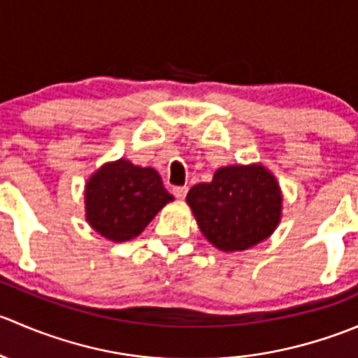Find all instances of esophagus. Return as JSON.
<instances>
[{"mask_svg":"<svg viewBox=\"0 0 358 358\" xmlns=\"http://www.w3.org/2000/svg\"><path fill=\"white\" fill-rule=\"evenodd\" d=\"M187 192H189V187H187V185H183V187H175V189H173V194H175L176 199H185Z\"/></svg>","mask_w":358,"mask_h":358,"instance_id":"34e87169","label":"esophagus"}]
</instances>
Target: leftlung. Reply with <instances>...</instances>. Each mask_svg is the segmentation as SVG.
<instances>
[{
    "label": "left lung",
    "instance_id": "left-lung-1",
    "mask_svg": "<svg viewBox=\"0 0 358 358\" xmlns=\"http://www.w3.org/2000/svg\"><path fill=\"white\" fill-rule=\"evenodd\" d=\"M201 232L222 251H244L265 241L280 220L275 178L263 166H227L187 194Z\"/></svg>",
    "mask_w": 358,
    "mask_h": 358
}]
</instances>
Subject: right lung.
<instances>
[{"label": "right lung", "mask_w": 358, "mask_h": 358, "mask_svg": "<svg viewBox=\"0 0 358 358\" xmlns=\"http://www.w3.org/2000/svg\"><path fill=\"white\" fill-rule=\"evenodd\" d=\"M173 201L159 173L126 159L106 164L86 185V218L107 239L121 243L140 236L162 206Z\"/></svg>", "instance_id": "1"}]
</instances>
